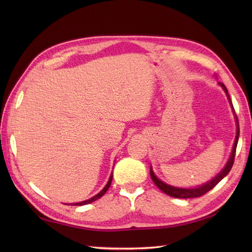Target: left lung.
<instances>
[{"instance_id": "left-lung-1", "label": "left lung", "mask_w": 252, "mask_h": 252, "mask_svg": "<svg viewBox=\"0 0 252 252\" xmlns=\"http://www.w3.org/2000/svg\"><path fill=\"white\" fill-rule=\"evenodd\" d=\"M220 86H222V88L225 90V93L228 96V98H229V102L231 104V100H230V96L229 94H228V91H227V88L225 87V85L223 83H219ZM231 107L234 111V108H233V105L231 104ZM235 116V120H236V124H238V129H236V136H235V141H234V145H233V149H232V152L230 155V158L229 159H228V162L225 166V168L220 171L216 178H213L210 182L206 183L205 185H202L200 187L197 188H192V189H184V188H177V187H173V186H169L165 184L164 182H162L161 180H158L154 171H152V169L150 168V177L152 179V181H154L155 184L158 186V189H161L163 192H165L166 194H168L170 196H173V197H178V199H191V197H199V196H202L203 194H205L206 192H208L209 190H211L213 187H215L218 183L223 180L226 175L229 173V171L231 170L232 168V165L234 163V157H235V150H236V145H238V141H239V135H240V127H239V120H238V117H236V114H234Z\"/></svg>"}]
</instances>
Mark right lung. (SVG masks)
<instances>
[{"instance_id": "obj_1", "label": "right lung", "mask_w": 252, "mask_h": 252, "mask_svg": "<svg viewBox=\"0 0 252 252\" xmlns=\"http://www.w3.org/2000/svg\"><path fill=\"white\" fill-rule=\"evenodd\" d=\"M111 181H112V174L110 175V178H109V181H108L107 184H106V186L102 189V191H100L96 195H94V197H91V199H89V200H86V201H84V202H80V203H74V204H72V205H74V206H82V205H86V204H89V203H91V202L96 201L97 199H100V197H102V196L105 194V192L107 191V190L109 189V187H110V185H111Z\"/></svg>"}]
</instances>
